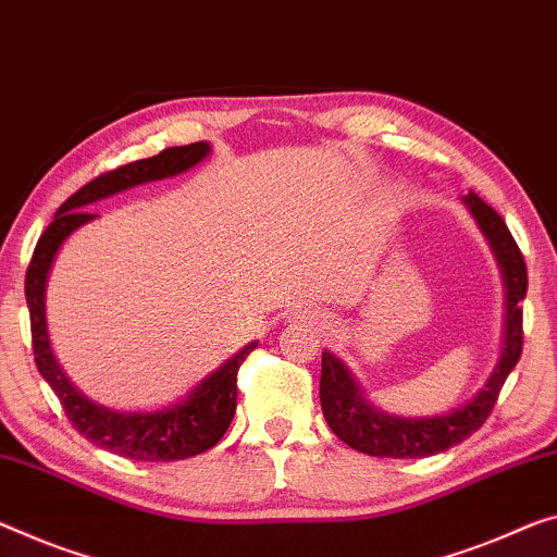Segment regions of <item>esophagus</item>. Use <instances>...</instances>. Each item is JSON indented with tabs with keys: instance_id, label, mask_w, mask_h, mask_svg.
I'll use <instances>...</instances> for the list:
<instances>
[{
	"instance_id": "34e87169",
	"label": "esophagus",
	"mask_w": 557,
	"mask_h": 557,
	"mask_svg": "<svg viewBox=\"0 0 557 557\" xmlns=\"http://www.w3.org/2000/svg\"><path fill=\"white\" fill-rule=\"evenodd\" d=\"M308 326H323V321H319V315H304Z\"/></svg>"
}]
</instances>
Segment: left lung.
I'll use <instances>...</instances> for the list:
<instances>
[{"label":"left lung","instance_id":"left-lung-1","mask_svg":"<svg viewBox=\"0 0 557 557\" xmlns=\"http://www.w3.org/2000/svg\"><path fill=\"white\" fill-rule=\"evenodd\" d=\"M463 201L475 216L478 226L483 228L487 242H491L495 256H498L503 276H506L508 315L506 346H503L500 361L495 366L491 379H487L485 388L463 408L435 418H396L366 404L346 366L336 356L323 354L319 391L323 416H326L331 431L354 450L379 458H428L458 446L460 441H466L470 433H475L487 421L495 400L500 396L503 383L520 361V354H523V298L528 290L525 259L498 211L487 207L481 196L473 191Z\"/></svg>","mask_w":557,"mask_h":557}]
</instances>
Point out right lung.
Listing matches in <instances>:
<instances>
[{"mask_svg": "<svg viewBox=\"0 0 557 557\" xmlns=\"http://www.w3.org/2000/svg\"><path fill=\"white\" fill-rule=\"evenodd\" d=\"M207 153L209 144L196 141L186 144V147L164 149L157 157L132 161V164L104 171V174L91 178L89 184H84L79 191L72 194L59 207L54 221H51L45 234L39 236L37 246H34L27 278H24V296H27L32 323L34 363H37L39 373L45 375L51 391L57 393L64 416L70 418L76 431L91 441L94 446L116 453L122 458L159 463V460H184L199 456V453L216 446L224 438L236 413L238 368H242L256 344L244 346L236 356H231L219 371L203 379L182 404L153 410V413H116V410H107L84 398L62 373V368L57 366L54 356H51L45 319L47 276L64 238L82 224L97 219V213L87 211L89 203L107 199V196L116 191L132 189L136 184L182 174V171L199 164Z\"/></svg>", "mask_w": 557, "mask_h": 557, "instance_id": "1", "label": "right lung"}]
</instances>
